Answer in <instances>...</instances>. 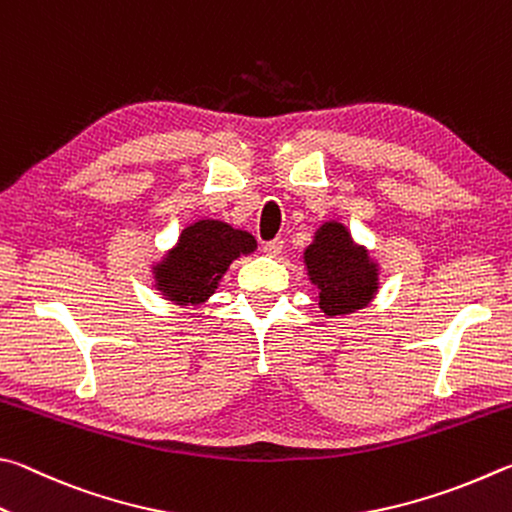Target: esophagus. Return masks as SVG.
<instances>
[{"label": "esophagus", "mask_w": 512, "mask_h": 512, "mask_svg": "<svg viewBox=\"0 0 512 512\" xmlns=\"http://www.w3.org/2000/svg\"><path fill=\"white\" fill-rule=\"evenodd\" d=\"M283 249V238H274V240H267L263 245V251L267 256H279Z\"/></svg>", "instance_id": "1"}]
</instances>
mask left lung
<instances>
[{
  "mask_svg": "<svg viewBox=\"0 0 512 512\" xmlns=\"http://www.w3.org/2000/svg\"><path fill=\"white\" fill-rule=\"evenodd\" d=\"M306 263L310 281L319 285V306L330 317L364 308L378 288L375 265L339 222H326L317 231Z\"/></svg>",
  "mask_w": 512,
  "mask_h": 512,
  "instance_id": "8db88e82",
  "label": "left lung"
}]
</instances>
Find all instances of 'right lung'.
Here are the masks:
<instances>
[{"mask_svg": "<svg viewBox=\"0 0 512 512\" xmlns=\"http://www.w3.org/2000/svg\"><path fill=\"white\" fill-rule=\"evenodd\" d=\"M256 240L247 231L231 229L218 220H200L186 227L177 247L157 267V285L179 303L209 299L229 263L254 251Z\"/></svg>", "mask_w": 512, "mask_h": 512, "instance_id": "1", "label": "right lung"}]
</instances>
